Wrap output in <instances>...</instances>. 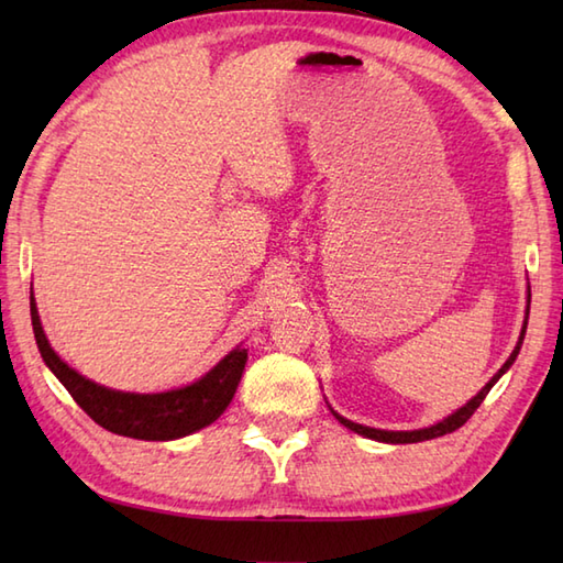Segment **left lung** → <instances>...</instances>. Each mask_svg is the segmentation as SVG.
I'll use <instances>...</instances> for the list:
<instances>
[{"mask_svg": "<svg viewBox=\"0 0 563 563\" xmlns=\"http://www.w3.org/2000/svg\"><path fill=\"white\" fill-rule=\"evenodd\" d=\"M525 329H528V321H525V327H522V331H520V339H518L516 351L510 353V357L504 363V367H500L498 373L486 382V387H484L479 394H476L474 399L466 401V404L462 406V409H457V411H454V413L448 416V418H442V421L435 423V426L421 428V430H379V428H369V426L353 423V421H349V418L339 416L336 411H333V416H336L345 428H351L353 433L365 435V438L377 440V442H391V445H399V442L404 445V442H421V440H433V438H440V435H448V433H452V430H457V428H462L466 421H470L472 413H474L476 409H479L482 401L486 399V394L492 391V387L500 379V375H504L506 369H508L512 363H516V357H518V353H520V345H522V339H525Z\"/></svg>", "mask_w": 563, "mask_h": 563, "instance_id": "1", "label": "left lung"}]
</instances>
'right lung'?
<instances>
[{
    "instance_id": "right-lung-1",
    "label": "right lung",
    "mask_w": 563,
    "mask_h": 563,
    "mask_svg": "<svg viewBox=\"0 0 563 563\" xmlns=\"http://www.w3.org/2000/svg\"><path fill=\"white\" fill-rule=\"evenodd\" d=\"M31 321L38 351L53 375L63 382L84 411L101 428L115 435L137 440H176L196 433V430L218 421L230 406L234 391L242 379L246 365V349H236L224 355L210 373L196 379L194 385L162 391V394H135L101 387L97 382L79 375L47 343L38 309L31 292Z\"/></svg>"
}]
</instances>
